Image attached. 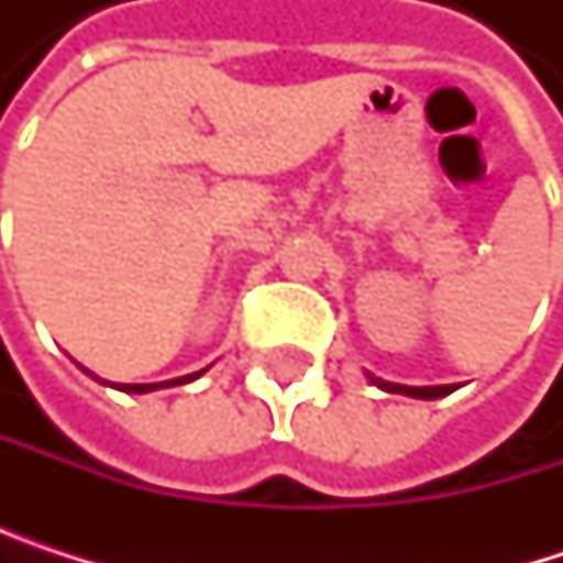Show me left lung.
<instances>
[{"mask_svg":"<svg viewBox=\"0 0 563 563\" xmlns=\"http://www.w3.org/2000/svg\"><path fill=\"white\" fill-rule=\"evenodd\" d=\"M378 388H385V391L391 394H407V397H423V400H433V397H443V394H450L453 388L450 385H440V388H407V385H388V382H378V378H372Z\"/></svg>","mask_w":563,"mask_h":563,"instance_id":"8db88e82","label":"left lung"}]
</instances>
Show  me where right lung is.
I'll return each instance as SVG.
<instances>
[{
  "label": "right lung",
  "instance_id": "obj_1",
  "mask_svg": "<svg viewBox=\"0 0 563 563\" xmlns=\"http://www.w3.org/2000/svg\"><path fill=\"white\" fill-rule=\"evenodd\" d=\"M201 372H195V375H185V378H175V382H166V385H185V382H195ZM153 388H163V385H120V391H130V394H143V391H153Z\"/></svg>",
  "mask_w": 563,
  "mask_h": 563
}]
</instances>
